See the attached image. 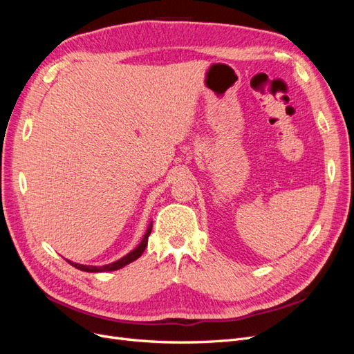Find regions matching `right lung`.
Returning a JSON list of instances; mask_svg holds the SVG:
<instances>
[{
    "mask_svg": "<svg viewBox=\"0 0 354 354\" xmlns=\"http://www.w3.org/2000/svg\"><path fill=\"white\" fill-rule=\"evenodd\" d=\"M151 232H152V221H151V224H149V226H147V230H146V233H145V236H143L142 242L138 243L131 252H128L127 255L122 257V259L116 260V261H113V263H111V264H106V266H84V264H78V263H73V261H69V260H68V263H69L71 266H73L75 269L82 270V272H88V273H100V272L120 270L121 267L133 263L134 260H137L138 257H140V255L143 254V251L146 250L147 239H149V234H151Z\"/></svg>",
    "mask_w": 354,
    "mask_h": 354,
    "instance_id": "right-lung-1",
    "label": "right lung"
}]
</instances>
